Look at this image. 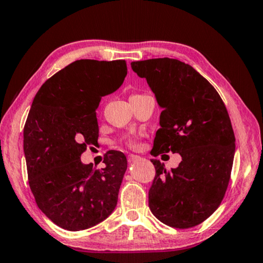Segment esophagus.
Returning <instances> with one entry per match:
<instances>
[{
	"label": "esophagus",
	"mask_w": 263,
	"mask_h": 263,
	"mask_svg": "<svg viewBox=\"0 0 263 263\" xmlns=\"http://www.w3.org/2000/svg\"><path fill=\"white\" fill-rule=\"evenodd\" d=\"M141 157L140 156H137V155H129L128 156V162L129 163H134V162H136V160H139Z\"/></svg>",
	"instance_id": "esophagus-1"
}]
</instances>
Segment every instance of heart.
Segmentation results:
<instances>
[{"mask_svg":"<svg viewBox=\"0 0 263 263\" xmlns=\"http://www.w3.org/2000/svg\"><path fill=\"white\" fill-rule=\"evenodd\" d=\"M140 95H133L130 98H134V97H139ZM123 143H126L128 146H130V148H136L137 146V140L134 139V137H130V136H127L124 137L122 140Z\"/></svg>","mask_w":263,"mask_h":263,"instance_id":"b5f03b06","label":"heart"}]
</instances>
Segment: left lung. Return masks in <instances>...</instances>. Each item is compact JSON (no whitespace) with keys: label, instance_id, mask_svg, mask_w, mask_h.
Segmentation results:
<instances>
[{"label":"left lung","instance_id":"1","mask_svg":"<svg viewBox=\"0 0 263 263\" xmlns=\"http://www.w3.org/2000/svg\"><path fill=\"white\" fill-rule=\"evenodd\" d=\"M162 108L151 155L179 154L167 170L157 159L149 208L160 222L188 229L218 208L231 174L236 139L228 109L215 87L194 68L176 59L132 62Z\"/></svg>","mask_w":263,"mask_h":263}]
</instances>
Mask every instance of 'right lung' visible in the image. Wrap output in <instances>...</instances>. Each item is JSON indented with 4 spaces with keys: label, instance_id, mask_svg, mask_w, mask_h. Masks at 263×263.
Segmentation results:
<instances>
[{
    "label": "right lung",
    "instance_id": "obj_1",
    "mask_svg": "<svg viewBox=\"0 0 263 263\" xmlns=\"http://www.w3.org/2000/svg\"><path fill=\"white\" fill-rule=\"evenodd\" d=\"M127 75L124 60H77L46 81L24 127L29 183L39 209L69 231L95 227L113 213L127 158L105 155V167L83 164L81 155L98 141L96 109Z\"/></svg>",
    "mask_w": 263,
    "mask_h": 263
}]
</instances>
